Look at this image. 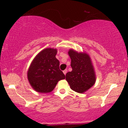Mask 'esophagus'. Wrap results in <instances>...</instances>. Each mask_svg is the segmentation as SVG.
I'll return each instance as SVG.
<instances>
[{
  "mask_svg": "<svg viewBox=\"0 0 128 128\" xmlns=\"http://www.w3.org/2000/svg\"><path fill=\"white\" fill-rule=\"evenodd\" d=\"M67 69H66V70H64V71H63V73H64V74H65V75L66 74V73H67Z\"/></svg>",
  "mask_w": 128,
  "mask_h": 128,
  "instance_id": "1",
  "label": "esophagus"
}]
</instances>
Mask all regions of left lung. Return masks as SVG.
I'll return each mask as SVG.
<instances>
[{
	"label": "left lung",
	"instance_id": "obj_1",
	"mask_svg": "<svg viewBox=\"0 0 128 128\" xmlns=\"http://www.w3.org/2000/svg\"><path fill=\"white\" fill-rule=\"evenodd\" d=\"M68 54L71 59L72 71L66 74V80L70 88L84 93L94 86L96 78L92 60L88 54L70 49Z\"/></svg>",
	"mask_w": 128,
	"mask_h": 128
}]
</instances>
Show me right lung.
<instances>
[{
  "label": "right lung",
  "instance_id": "add662e5",
  "mask_svg": "<svg viewBox=\"0 0 128 128\" xmlns=\"http://www.w3.org/2000/svg\"><path fill=\"white\" fill-rule=\"evenodd\" d=\"M57 49L46 48L32 60L27 73L32 88L42 93L51 92L58 82L66 76L60 69V61L56 58Z\"/></svg>",
  "mask_w": 128,
  "mask_h": 128
}]
</instances>
